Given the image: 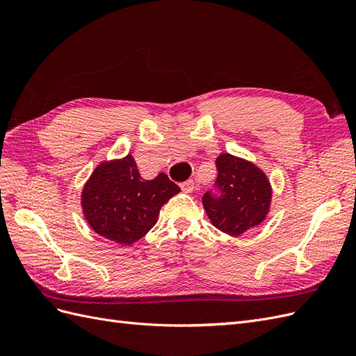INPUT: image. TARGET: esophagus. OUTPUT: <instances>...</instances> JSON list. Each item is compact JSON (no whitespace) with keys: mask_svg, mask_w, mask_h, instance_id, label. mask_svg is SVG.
I'll return each mask as SVG.
<instances>
[{"mask_svg":"<svg viewBox=\"0 0 356 356\" xmlns=\"http://www.w3.org/2000/svg\"><path fill=\"white\" fill-rule=\"evenodd\" d=\"M181 190L184 191V193H191L193 190H195V181L188 179V181H186V182H182V184H181Z\"/></svg>","mask_w":356,"mask_h":356,"instance_id":"obj_1","label":"esophagus"}]
</instances>
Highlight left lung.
I'll return each mask as SVG.
<instances>
[{"label":"left lung","instance_id":"left-lung-1","mask_svg":"<svg viewBox=\"0 0 356 356\" xmlns=\"http://www.w3.org/2000/svg\"><path fill=\"white\" fill-rule=\"evenodd\" d=\"M217 188L220 195L204 193L203 208L213 227L230 236H241L260 225L270 211L272 186L252 161L222 153L217 157Z\"/></svg>","mask_w":356,"mask_h":356}]
</instances>
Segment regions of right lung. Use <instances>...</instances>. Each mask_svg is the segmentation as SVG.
Wrapping results in <instances>:
<instances>
[{"label": "right lung", "instance_id": "right-lung-1", "mask_svg": "<svg viewBox=\"0 0 356 356\" xmlns=\"http://www.w3.org/2000/svg\"><path fill=\"white\" fill-rule=\"evenodd\" d=\"M179 191L163 172L144 179L127 154L95 168L81 191V208L93 232L129 246L154 227L160 208Z\"/></svg>", "mask_w": 356, "mask_h": 356}]
</instances>
